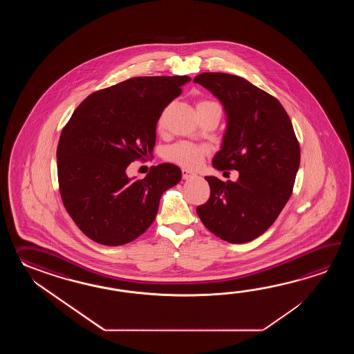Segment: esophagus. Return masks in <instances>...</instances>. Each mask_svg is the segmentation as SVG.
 Returning a JSON list of instances; mask_svg holds the SVG:
<instances>
[{"label": "esophagus", "instance_id": "1", "mask_svg": "<svg viewBox=\"0 0 354 354\" xmlns=\"http://www.w3.org/2000/svg\"><path fill=\"white\" fill-rule=\"evenodd\" d=\"M196 174H192V172H189L188 169H182V177H183V180H189V178H192V177H195Z\"/></svg>", "mask_w": 354, "mask_h": 354}]
</instances>
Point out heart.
Here are the masks:
<instances>
[{
  "mask_svg": "<svg viewBox=\"0 0 354 354\" xmlns=\"http://www.w3.org/2000/svg\"><path fill=\"white\" fill-rule=\"evenodd\" d=\"M215 105V102L211 101H200L197 104V109L203 106ZM159 127H162V119H159ZM209 149L205 145H197V144L182 143L174 144L169 148H167L165 157L168 160L174 162L176 165L186 168V169H196L201 166L203 158L207 156Z\"/></svg>",
  "mask_w": 354,
  "mask_h": 354,
  "instance_id": "heart-1",
  "label": "heart"
}]
</instances>
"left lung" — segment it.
I'll return each instance as SVG.
<instances>
[{
  "instance_id": "obj_1",
  "label": "left lung",
  "mask_w": 354,
  "mask_h": 354,
  "mask_svg": "<svg viewBox=\"0 0 354 354\" xmlns=\"http://www.w3.org/2000/svg\"><path fill=\"white\" fill-rule=\"evenodd\" d=\"M194 82L210 91L225 110V134L212 166L239 172L235 182L205 177L210 198L197 206V215L223 241H253L279 218L292 194L300 166L292 122L277 98L245 78L206 72Z\"/></svg>"
}]
</instances>
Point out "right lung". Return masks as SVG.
<instances>
[{"label":"right lung","instance_id":"add662e5","mask_svg":"<svg viewBox=\"0 0 354 354\" xmlns=\"http://www.w3.org/2000/svg\"><path fill=\"white\" fill-rule=\"evenodd\" d=\"M188 75L134 77L93 92L62 130L57 168L62 201L75 225L104 245L134 241L151 225L163 192L182 178L171 163L153 166L143 180L127 168L151 154L167 106Z\"/></svg>","mask_w":354,"mask_h":354}]
</instances>
